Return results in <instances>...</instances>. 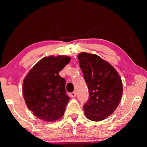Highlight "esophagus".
Returning <instances> with one entry per match:
<instances>
[{
    "instance_id": "obj_1",
    "label": "esophagus",
    "mask_w": 147,
    "mask_h": 147,
    "mask_svg": "<svg viewBox=\"0 0 147 147\" xmlns=\"http://www.w3.org/2000/svg\"><path fill=\"white\" fill-rule=\"evenodd\" d=\"M70 96L72 97V98H75V96H76V93L75 92H71L70 94Z\"/></svg>"
}]
</instances>
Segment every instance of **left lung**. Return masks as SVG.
Segmentation results:
<instances>
[{
	"instance_id": "obj_1",
	"label": "left lung",
	"mask_w": 147,
	"mask_h": 147,
	"mask_svg": "<svg viewBox=\"0 0 147 147\" xmlns=\"http://www.w3.org/2000/svg\"><path fill=\"white\" fill-rule=\"evenodd\" d=\"M78 59L89 92V98L83 107L85 115L92 121H102L121 102V77L112 65L96 55L81 53Z\"/></svg>"
}]
</instances>
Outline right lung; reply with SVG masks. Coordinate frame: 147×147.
<instances>
[{"label":"right lung","instance_id":"1","mask_svg":"<svg viewBox=\"0 0 147 147\" xmlns=\"http://www.w3.org/2000/svg\"><path fill=\"white\" fill-rule=\"evenodd\" d=\"M70 61L67 56L47 57L38 61L24 79L22 95L28 108L35 116L48 122L63 116L70 97L61 71Z\"/></svg>","mask_w":147,"mask_h":147}]
</instances>
